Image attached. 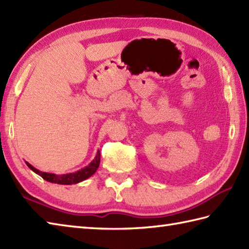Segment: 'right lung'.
<instances>
[{
  "mask_svg": "<svg viewBox=\"0 0 249 249\" xmlns=\"http://www.w3.org/2000/svg\"><path fill=\"white\" fill-rule=\"evenodd\" d=\"M28 167L31 170H33L34 173L40 175V176L45 179L46 181H50L53 183H58V184H73V183H77L81 182L83 180H85L87 178H89L96 173L97 168L99 167V163H100V151L98 150L97 152V155L95 160L85 168L77 170L75 173H71V174H65V175H55V174H50V173H44L40 172V170L34 168L31 164H29L26 162Z\"/></svg>",
  "mask_w": 249,
  "mask_h": 249,
  "instance_id": "obj_1",
  "label": "right lung"
}]
</instances>
